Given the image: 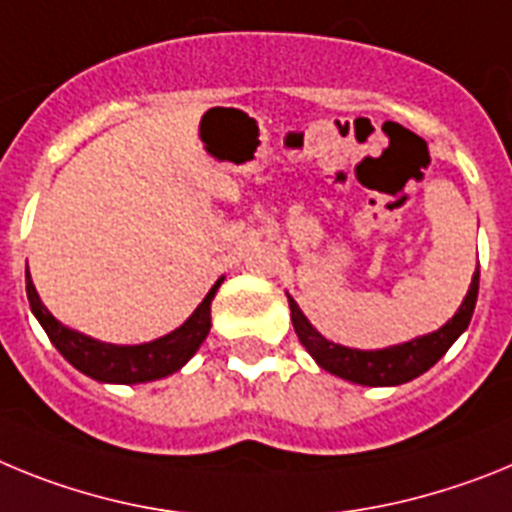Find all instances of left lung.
Here are the masks:
<instances>
[{"label": "left lung", "instance_id": "left-lung-1", "mask_svg": "<svg viewBox=\"0 0 512 512\" xmlns=\"http://www.w3.org/2000/svg\"><path fill=\"white\" fill-rule=\"evenodd\" d=\"M479 293V268L471 278L469 293H466L461 309L453 314L451 322H446L438 332L425 337H417L404 345H394L386 350H355L342 348L335 342L324 340L309 319L301 314L296 301L288 299L291 304V322L293 330L299 335L301 345L311 353V358L324 368V371L335 373L345 381H355V384L366 386H397L407 384V381L417 379L420 373L428 371L430 366L441 361L446 350L451 348L456 337L469 327L471 314H474V304H477Z\"/></svg>", "mask_w": 512, "mask_h": 512}]
</instances>
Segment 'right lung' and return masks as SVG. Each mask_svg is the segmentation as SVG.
Listing matches in <instances>:
<instances>
[{"instance_id": "add662e5", "label": "right lung", "mask_w": 512, "mask_h": 512, "mask_svg": "<svg viewBox=\"0 0 512 512\" xmlns=\"http://www.w3.org/2000/svg\"><path fill=\"white\" fill-rule=\"evenodd\" d=\"M221 281L224 278L216 281V286L208 291L201 306L190 314L188 322L170 335L159 337L154 342H144V345H108V342H97L92 337L79 335V332L64 327L59 319H53L51 311L38 299L30 273L25 270L30 309L43 324V330L51 337L56 350L74 368L97 381H110V384H144V381L162 379V376L180 371L193 358L195 350L201 348V342L206 340L208 330H211V301L219 291Z\"/></svg>"}]
</instances>
